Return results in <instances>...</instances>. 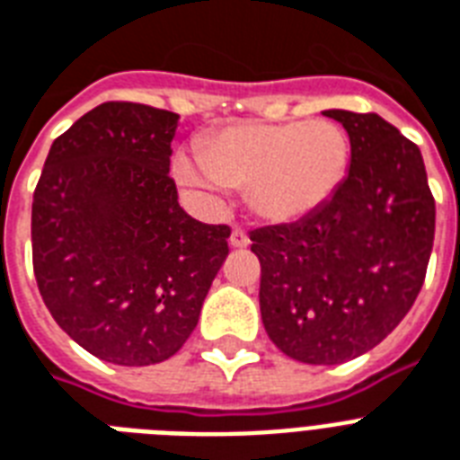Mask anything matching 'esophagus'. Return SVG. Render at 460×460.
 Segmentation results:
<instances>
[{
	"label": "esophagus",
	"instance_id": "34e87169",
	"mask_svg": "<svg viewBox=\"0 0 460 460\" xmlns=\"http://www.w3.org/2000/svg\"><path fill=\"white\" fill-rule=\"evenodd\" d=\"M231 248H248V243H251V238H248V234H245L241 226H234V231H231V238H229Z\"/></svg>",
	"mask_w": 460,
	"mask_h": 460
}]
</instances>
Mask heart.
Masks as SVG:
<instances>
[{"instance_id":"heart-1","label":"heart","mask_w":460,"mask_h":460,"mask_svg":"<svg viewBox=\"0 0 460 460\" xmlns=\"http://www.w3.org/2000/svg\"><path fill=\"white\" fill-rule=\"evenodd\" d=\"M350 140L329 119L226 126L200 143V159H176L181 183L200 190L248 188L260 217L288 224L320 209L346 179Z\"/></svg>"}]
</instances>
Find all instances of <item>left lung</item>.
Listing matches in <instances>:
<instances>
[{
  "mask_svg": "<svg viewBox=\"0 0 460 460\" xmlns=\"http://www.w3.org/2000/svg\"><path fill=\"white\" fill-rule=\"evenodd\" d=\"M324 117L349 133V176L301 222L251 234L262 324L307 365L346 363L392 334L420 294L435 241L420 147L372 111Z\"/></svg>",
  "mask_w": 460,
  "mask_h": 460,
  "instance_id": "1",
  "label": "left lung"
}]
</instances>
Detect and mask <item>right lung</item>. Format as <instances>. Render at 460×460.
Wrapping results in <instances>:
<instances>
[{
  "mask_svg": "<svg viewBox=\"0 0 460 460\" xmlns=\"http://www.w3.org/2000/svg\"><path fill=\"white\" fill-rule=\"evenodd\" d=\"M179 114L104 102L49 147L32 193V270L54 322L114 365L172 358L229 255L226 224L183 212L169 176Z\"/></svg>",
  "mask_w": 460,
  "mask_h": 460,
  "instance_id": "add662e5",
  "label": "right lung"
}]
</instances>
